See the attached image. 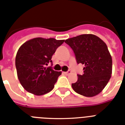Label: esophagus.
Returning a JSON list of instances; mask_svg holds the SVG:
<instances>
[{
  "label": "esophagus",
  "instance_id": "1",
  "mask_svg": "<svg viewBox=\"0 0 125 125\" xmlns=\"http://www.w3.org/2000/svg\"><path fill=\"white\" fill-rule=\"evenodd\" d=\"M71 73V71H67V72H63V73H64L65 74H70Z\"/></svg>",
  "mask_w": 125,
  "mask_h": 125
}]
</instances>
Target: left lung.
<instances>
[{
    "label": "left lung",
    "instance_id": "left-lung-1",
    "mask_svg": "<svg viewBox=\"0 0 125 125\" xmlns=\"http://www.w3.org/2000/svg\"><path fill=\"white\" fill-rule=\"evenodd\" d=\"M74 53L78 64L84 65L83 74L72 83L78 94L92 97L102 91L112 74V60L106 43L96 35L81 34L65 41Z\"/></svg>",
    "mask_w": 125,
    "mask_h": 125
}]
</instances>
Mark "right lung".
Instances as JSON below:
<instances>
[{"instance_id":"obj_1","label":"right lung","mask_w":125,"mask_h":125,"mask_svg":"<svg viewBox=\"0 0 125 125\" xmlns=\"http://www.w3.org/2000/svg\"><path fill=\"white\" fill-rule=\"evenodd\" d=\"M64 40L35 38L22 44L17 53L15 66L20 83L27 92L37 96L47 94L53 89L62 74L52 67V56Z\"/></svg>"}]
</instances>
